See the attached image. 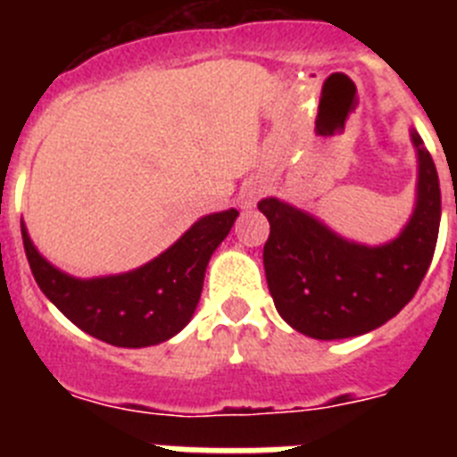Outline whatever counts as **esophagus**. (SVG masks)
<instances>
[{
    "label": "esophagus",
    "mask_w": 457,
    "mask_h": 457,
    "mask_svg": "<svg viewBox=\"0 0 457 457\" xmlns=\"http://www.w3.org/2000/svg\"><path fill=\"white\" fill-rule=\"evenodd\" d=\"M263 183H258V180H252L245 187H240V194H237V201H240V208H253L256 201L261 199V194H263Z\"/></svg>",
    "instance_id": "obj_1"
}]
</instances>
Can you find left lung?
Returning a JSON list of instances; mask_svg holds the SVG:
<instances>
[{
    "mask_svg": "<svg viewBox=\"0 0 457 457\" xmlns=\"http://www.w3.org/2000/svg\"><path fill=\"white\" fill-rule=\"evenodd\" d=\"M417 194L401 233L382 245L350 240L293 204L268 196L258 210L268 217L263 249L268 288L278 316L318 341L369 334L401 313L426 277L437 245L442 194L433 157L419 132Z\"/></svg>",
    "mask_w": 457,
    "mask_h": 457,
    "instance_id": "1",
    "label": "left lung"
}]
</instances>
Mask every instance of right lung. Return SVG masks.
<instances>
[{
    "label": "right lung",
    "instance_id": "1",
    "mask_svg": "<svg viewBox=\"0 0 457 457\" xmlns=\"http://www.w3.org/2000/svg\"><path fill=\"white\" fill-rule=\"evenodd\" d=\"M237 215L228 208L199 217L160 256L107 277L79 278L52 265L24 221L22 242L38 288L72 325L116 348H148L173 338L192 320L205 268Z\"/></svg>",
    "mask_w": 457,
    "mask_h": 457
}]
</instances>
